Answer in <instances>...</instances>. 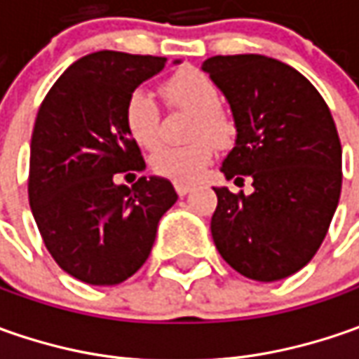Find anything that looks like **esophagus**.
<instances>
[{
    "instance_id": "34e87169",
    "label": "esophagus",
    "mask_w": 359,
    "mask_h": 359,
    "mask_svg": "<svg viewBox=\"0 0 359 359\" xmlns=\"http://www.w3.org/2000/svg\"><path fill=\"white\" fill-rule=\"evenodd\" d=\"M175 191H177V196H187V194L191 191V186H189V184H180V182H175Z\"/></svg>"
}]
</instances>
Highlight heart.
I'll return each instance as SVG.
<instances>
[{
	"mask_svg": "<svg viewBox=\"0 0 359 359\" xmlns=\"http://www.w3.org/2000/svg\"><path fill=\"white\" fill-rule=\"evenodd\" d=\"M161 95L170 107L189 111L194 118L189 123V137L186 145H163L151 156V170L159 177L191 184L200 177L217 147H229L236 140V121L226 109L219 107V90L214 81L200 69H180L161 81ZM123 126L131 140L145 149L158 147L159 105L154 95L145 90L131 91L123 105Z\"/></svg>",
	"mask_w": 359,
	"mask_h": 359,
	"instance_id": "obj_1",
	"label": "heart"
}]
</instances>
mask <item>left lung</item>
Instances as JSON below:
<instances>
[{"instance_id": "obj_1", "label": "left lung", "mask_w": 359, "mask_h": 359, "mask_svg": "<svg viewBox=\"0 0 359 359\" xmlns=\"http://www.w3.org/2000/svg\"><path fill=\"white\" fill-rule=\"evenodd\" d=\"M229 102L236 147L222 172L254 191L214 187L212 238L255 282L302 269L324 241L341 191V144L330 107L297 69L266 55H215L201 65Z\"/></svg>"}]
</instances>
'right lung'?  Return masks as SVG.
I'll return each mask as SVG.
<instances>
[{"label":"right lung","instance_id":"right-lung-1","mask_svg":"<svg viewBox=\"0 0 359 359\" xmlns=\"http://www.w3.org/2000/svg\"><path fill=\"white\" fill-rule=\"evenodd\" d=\"M163 65L165 57L95 51L69 65L39 105L29 205L51 257L79 282L116 285L131 278L177 200L163 177L116 184L118 175L145 170L123 126L126 100Z\"/></svg>","mask_w":359,"mask_h":359}]
</instances>
